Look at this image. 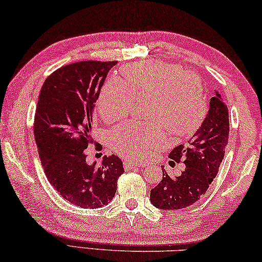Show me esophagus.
Instances as JSON below:
<instances>
[{
  "instance_id": "esophagus-1",
  "label": "esophagus",
  "mask_w": 262,
  "mask_h": 262,
  "mask_svg": "<svg viewBox=\"0 0 262 262\" xmlns=\"http://www.w3.org/2000/svg\"><path fill=\"white\" fill-rule=\"evenodd\" d=\"M144 167H145L144 163L124 161V169H125V170H131V169H135V168H144Z\"/></svg>"
}]
</instances>
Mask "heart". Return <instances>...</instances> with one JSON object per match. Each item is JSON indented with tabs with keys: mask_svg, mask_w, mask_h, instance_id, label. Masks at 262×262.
<instances>
[{
	"mask_svg": "<svg viewBox=\"0 0 262 262\" xmlns=\"http://www.w3.org/2000/svg\"><path fill=\"white\" fill-rule=\"evenodd\" d=\"M123 79L112 78L101 89L96 107L101 116L114 121L125 116L134 98L147 96L148 121H127L112 128L108 141L124 158L141 160L173 136L186 137L198 130L207 114L203 84L194 73L158 61L128 64Z\"/></svg>",
	"mask_w": 262,
	"mask_h": 262,
	"instance_id": "1",
	"label": "heart"
}]
</instances>
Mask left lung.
Here are the masks:
<instances>
[{"instance_id":"1","label":"left lung","mask_w":262,"mask_h":262,"mask_svg":"<svg viewBox=\"0 0 262 262\" xmlns=\"http://www.w3.org/2000/svg\"><path fill=\"white\" fill-rule=\"evenodd\" d=\"M207 116L186 145H180L169 158L186 168L181 176L170 177L162 167V181L150 190V203L163 210L182 209L196 203L219 172L229 138L228 107L215 90Z\"/></svg>"}]
</instances>
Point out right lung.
Returning <instances> with one entry per match:
<instances>
[{"label": "right lung", "mask_w": 262, "mask_h": 262, "mask_svg": "<svg viewBox=\"0 0 262 262\" xmlns=\"http://www.w3.org/2000/svg\"><path fill=\"white\" fill-rule=\"evenodd\" d=\"M115 64L84 61L59 68L43 82L36 103L34 139L46 176L61 196L81 208L108 205L124 172L117 155L96 167L85 154L93 141L95 102Z\"/></svg>", "instance_id": "add662e5"}]
</instances>
